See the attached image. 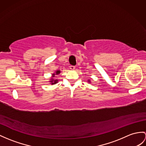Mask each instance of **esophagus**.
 <instances>
[{"mask_svg": "<svg viewBox=\"0 0 146 146\" xmlns=\"http://www.w3.org/2000/svg\"><path fill=\"white\" fill-rule=\"evenodd\" d=\"M75 68H76V67L74 66H70V69L71 70H74V69H75Z\"/></svg>", "mask_w": 146, "mask_h": 146, "instance_id": "34e87169", "label": "esophagus"}]
</instances>
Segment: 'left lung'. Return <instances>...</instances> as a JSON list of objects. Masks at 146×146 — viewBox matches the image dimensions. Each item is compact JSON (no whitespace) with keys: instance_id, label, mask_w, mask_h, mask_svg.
Listing matches in <instances>:
<instances>
[{"instance_id":"obj_1","label":"left lung","mask_w":146,"mask_h":146,"mask_svg":"<svg viewBox=\"0 0 146 146\" xmlns=\"http://www.w3.org/2000/svg\"><path fill=\"white\" fill-rule=\"evenodd\" d=\"M87 81H88V83H90V80H88Z\"/></svg>"}]
</instances>
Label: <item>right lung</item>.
I'll return each instance as SVG.
<instances>
[{"instance_id": "right-lung-1", "label": "right lung", "mask_w": 146, "mask_h": 146, "mask_svg": "<svg viewBox=\"0 0 146 146\" xmlns=\"http://www.w3.org/2000/svg\"><path fill=\"white\" fill-rule=\"evenodd\" d=\"M60 73H61V70H56L54 73L52 74V77H51L50 80H49V82L50 83L51 85H54V84L58 83V79H55L54 77H55V75H58V74H59Z\"/></svg>"}]
</instances>
